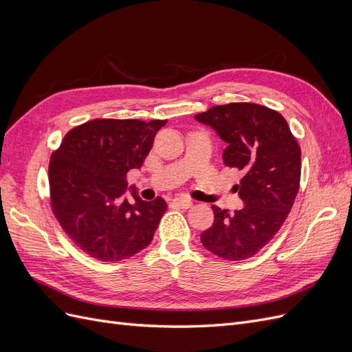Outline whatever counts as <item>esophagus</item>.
<instances>
[{
  "mask_svg": "<svg viewBox=\"0 0 352 352\" xmlns=\"http://www.w3.org/2000/svg\"><path fill=\"white\" fill-rule=\"evenodd\" d=\"M172 204L175 207H179V208H189L190 206H192V201H190L189 198H184V197H179V198H175L172 201Z\"/></svg>",
  "mask_w": 352,
  "mask_h": 352,
  "instance_id": "esophagus-1",
  "label": "esophagus"
}]
</instances>
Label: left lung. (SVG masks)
<instances>
[{"label":"left lung","instance_id":"8db88e82","mask_svg":"<svg viewBox=\"0 0 352 352\" xmlns=\"http://www.w3.org/2000/svg\"><path fill=\"white\" fill-rule=\"evenodd\" d=\"M228 145L223 162L243 173L236 189L243 208L212 206L214 221L201 233L217 257L247 260L278 233L300 189L301 150L283 117L264 105L230 102L195 116Z\"/></svg>","mask_w":352,"mask_h":352}]
</instances>
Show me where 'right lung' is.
<instances>
[{"mask_svg": "<svg viewBox=\"0 0 352 352\" xmlns=\"http://www.w3.org/2000/svg\"><path fill=\"white\" fill-rule=\"evenodd\" d=\"M167 120L95 119L63 138L50 160L52 211L78 247L101 261H120L151 243L167 208L142 201L126 175L141 168ZM135 203L126 201V188Z\"/></svg>", "mask_w": 352, "mask_h": 352, "instance_id": "right-lung-1", "label": "right lung"}]
</instances>
